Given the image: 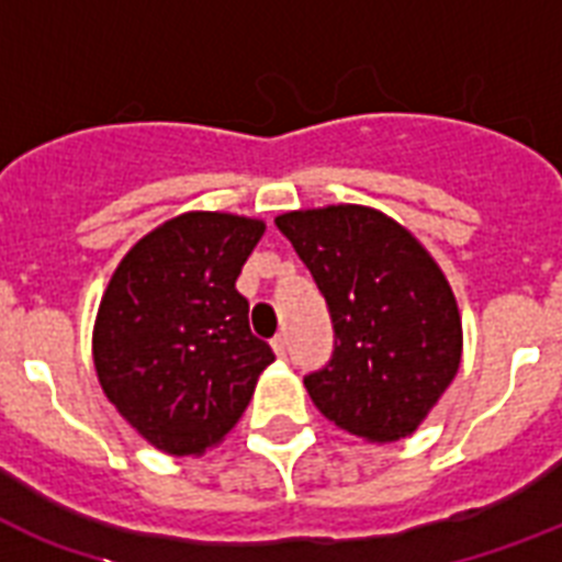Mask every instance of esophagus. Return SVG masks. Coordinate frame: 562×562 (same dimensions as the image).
I'll use <instances>...</instances> for the list:
<instances>
[{
  "mask_svg": "<svg viewBox=\"0 0 562 562\" xmlns=\"http://www.w3.org/2000/svg\"><path fill=\"white\" fill-rule=\"evenodd\" d=\"M271 347H273V352L280 356V359H285V352H289V341H285V335H277V338L271 341Z\"/></svg>",
  "mask_w": 562,
  "mask_h": 562,
  "instance_id": "esophagus-1",
  "label": "esophagus"
}]
</instances>
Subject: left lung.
Instances as JSON below:
<instances>
[{
  "label": "left lung",
  "instance_id": "8db88e82",
  "mask_svg": "<svg viewBox=\"0 0 562 562\" xmlns=\"http://www.w3.org/2000/svg\"><path fill=\"white\" fill-rule=\"evenodd\" d=\"M277 227L333 317V359L303 379L317 411L370 443L408 437L461 364L443 271L402 224L359 203L285 212Z\"/></svg>",
  "mask_w": 562,
  "mask_h": 562
}]
</instances>
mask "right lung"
Here are the masks:
<instances>
[{
	"mask_svg": "<svg viewBox=\"0 0 562 562\" xmlns=\"http://www.w3.org/2000/svg\"><path fill=\"white\" fill-rule=\"evenodd\" d=\"M265 224L183 212L139 238L110 277L92 329L101 391L169 454H201L245 414L271 347L236 291Z\"/></svg>",
	"mask_w": 562,
	"mask_h": 562,
	"instance_id": "add662e5",
	"label": "right lung"
}]
</instances>
